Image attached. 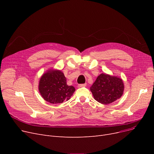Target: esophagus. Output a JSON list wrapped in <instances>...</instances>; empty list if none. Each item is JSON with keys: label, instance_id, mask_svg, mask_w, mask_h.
<instances>
[{"label": "esophagus", "instance_id": "esophagus-1", "mask_svg": "<svg viewBox=\"0 0 154 154\" xmlns=\"http://www.w3.org/2000/svg\"><path fill=\"white\" fill-rule=\"evenodd\" d=\"M86 84H79L78 85V87L80 88V87H85L86 86Z\"/></svg>", "mask_w": 154, "mask_h": 154}]
</instances>
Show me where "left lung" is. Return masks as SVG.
I'll list each match as a JSON object with an SVG mask.
<instances>
[{
  "label": "left lung",
  "instance_id": "obj_1",
  "mask_svg": "<svg viewBox=\"0 0 154 154\" xmlns=\"http://www.w3.org/2000/svg\"><path fill=\"white\" fill-rule=\"evenodd\" d=\"M124 90L122 79L102 73L91 87L94 99L107 105L114 102L122 97Z\"/></svg>",
  "mask_w": 154,
  "mask_h": 154
}]
</instances>
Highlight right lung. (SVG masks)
<instances>
[{
	"mask_svg": "<svg viewBox=\"0 0 154 154\" xmlns=\"http://www.w3.org/2000/svg\"><path fill=\"white\" fill-rule=\"evenodd\" d=\"M38 91L42 98L51 103L69 100L75 89L68 85L63 73L59 70H48L40 77Z\"/></svg>",
	"mask_w": 154,
	"mask_h": 154,
	"instance_id": "obj_1",
	"label": "right lung"
}]
</instances>
